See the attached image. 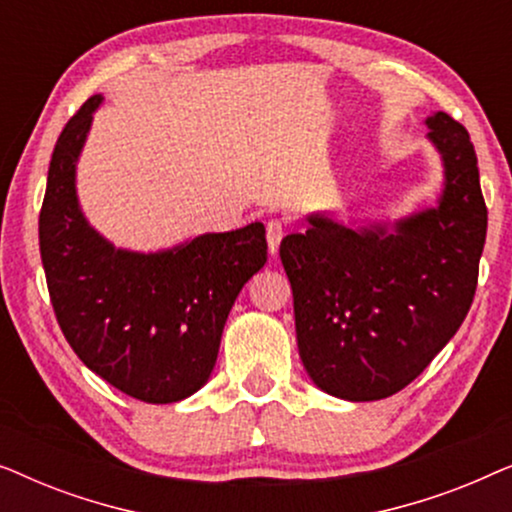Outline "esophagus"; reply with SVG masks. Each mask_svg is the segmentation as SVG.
Returning a JSON list of instances; mask_svg holds the SVG:
<instances>
[{"mask_svg":"<svg viewBox=\"0 0 512 512\" xmlns=\"http://www.w3.org/2000/svg\"><path fill=\"white\" fill-rule=\"evenodd\" d=\"M284 233H286V226H284V221H279V219H270L268 226H265V235H268V249L272 256L279 251V242H282Z\"/></svg>","mask_w":512,"mask_h":512,"instance_id":"34e87169","label":"esophagus"}]
</instances>
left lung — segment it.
Returning a JSON list of instances; mask_svg holds the SVG:
<instances>
[{
	"label": "left lung",
	"instance_id": "1",
	"mask_svg": "<svg viewBox=\"0 0 512 512\" xmlns=\"http://www.w3.org/2000/svg\"><path fill=\"white\" fill-rule=\"evenodd\" d=\"M426 125L445 167L436 207L394 230L310 214V228L279 247L300 359L335 398L380 401L408 387L471 310L487 235L478 158L464 125L445 111Z\"/></svg>",
	"mask_w": 512,
	"mask_h": 512
}]
</instances>
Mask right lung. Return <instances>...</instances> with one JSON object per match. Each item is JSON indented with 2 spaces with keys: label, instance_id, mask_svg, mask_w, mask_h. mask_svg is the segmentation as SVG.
<instances>
[{
  "label": "right lung",
  "instance_id": "1",
  "mask_svg": "<svg viewBox=\"0 0 512 512\" xmlns=\"http://www.w3.org/2000/svg\"><path fill=\"white\" fill-rule=\"evenodd\" d=\"M102 95L69 118L53 149L39 249L58 324L76 356L123 394L177 403L212 375L242 286L268 261L263 223L172 249H116L76 198V163Z\"/></svg>",
  "mask_w": 512,
  "mask_h": 512
}]
</instances>
